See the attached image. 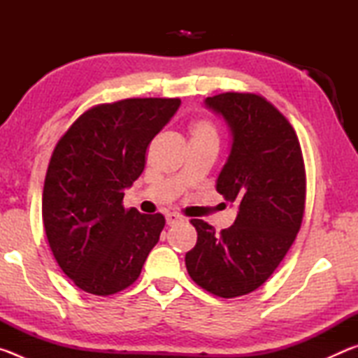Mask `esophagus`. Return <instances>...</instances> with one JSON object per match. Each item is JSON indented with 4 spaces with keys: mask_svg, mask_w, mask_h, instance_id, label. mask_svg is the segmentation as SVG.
<instances>
[{
    "mask_svg": "<svg viewBox=\"0 0 358 358\" xmlns=\"http://www.w3.org/2000/svg\"><path fill=\"white\" fill-rule=\"evenodd\" d=\"M166 221H167L169 226H175V224L183 222V221H185V217H183V216H180L178 213H169V215L166 216Z\"/></svg>",
    "mask_w": 358,
    "mask_h": 358,
    "instance_id": "esophagus-1",
    "label": "esophagus"
}]
</instances>
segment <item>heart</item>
Returning <instances> with one entry per match:
<instances>
[{
	"label": "heart",
	"mask_w": 358,
	"mask_h": 358,
	"mask_svg": "<svg viewBox=\"0 0 358 358\" xmlns=\"http://www.w3.org/2000/svg\"><path fill=\"white\" fill-rule=\"evenodd\" d=\"M191 138H216L215 126L208 120H197L191 126Z\"/></svg>",
	"instance_id": "heart-1"
}]
</instances>
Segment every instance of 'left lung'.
I'll return each mask as SVG.
<instances>
[{
	"label": "left lung",
	"mask_w": 358,
	"mask_h": 358,
	"mask_svg": "<svg viewBox=\"0 0 358 358\" xmlns=\"http://www.w3.org/2000/svg\"><path fill=\"white\" fill-rule=\"evenodd\" d=\"M205 104L232 131L216 189L240 208L220 234L208 222L191 220L197 243L185 262L197 286L235 299L262 286L292 246L305 213V162L292 124L264 96L227 92Z\"/></svg>",
	"instance_id": "left-lung-1"
}]
</instances>
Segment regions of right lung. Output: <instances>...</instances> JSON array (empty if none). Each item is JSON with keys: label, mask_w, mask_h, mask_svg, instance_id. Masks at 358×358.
<instances>
[{"label": "right lung", "mask_w": 358, "mask_h": 358, "mask_svg": "<svg viewBox=\"0 0 358 358\" xmlns=\"http://www.w3.org/2000/svg\"><path fill=\"white\" fill-rule=\"evenodd\" d=\"M180 98H131L85 110L53 150L42 192L45 235L59 268L85 292L107 296L141 276L166 220L124 208L147 148Z\"/></svg>", "instance_id": "1"}]
</instances>
